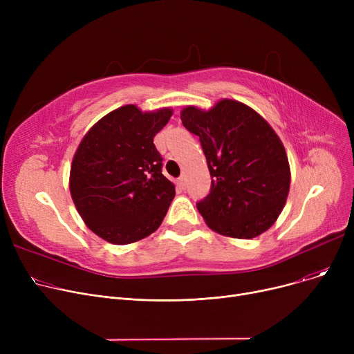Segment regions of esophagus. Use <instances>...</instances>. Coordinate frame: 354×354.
Wrapping results in <instances>:
<instances>
[{
    "mask_svg": "<svg viewBox=\"0 0 354 354\" xmlns=\"http://www.w3.org/2000/svg\"><path fill=\"white\" fill-rule=\"evenodd\" d=\"M178 185H179L180 189L187 188V176H180V178L178 179Z\"/></svg>",
    "mask_w": 354,
    "mask_h": 354,
    "instance_id": "obj_1",
    "label": "esophagus"
}]
</instances>
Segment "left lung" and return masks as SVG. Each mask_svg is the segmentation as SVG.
I'll return each instance as SVG.
<instances>
[{
    "label": "left lung",
    "instance_id": "8db88e82",
    "mask_svg": "<svg viewBox=\"0 0 354 354\" xmlns=\"http://www.w3.org/2000/svg\"><path fill=\"white\" fill-rule=\"evenodd\" d=\"M180 119L199 136L212 178L209 195L196 203L207 225L239 239L271 228L286 205L291 174L284 145L268 122L232 99L209 110L187 106Z\"/></svg>",
    "mask_w": 354,
    "mask_h": 354
}]
</instances>
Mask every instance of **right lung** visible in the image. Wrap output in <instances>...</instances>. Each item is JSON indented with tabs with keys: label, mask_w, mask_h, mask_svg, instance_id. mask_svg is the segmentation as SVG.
<instances>
[{
	"label": "right lung",
	"mask_w": 354,
	"mask_h": 354,
	"mask_svg": "<svg viewBox=\"0 0 354 354\" xmlns=\"http://www.w3.org/2000/svg\"><path fill=\"white\" fill-rule=\"evenodd\" d=\"M172 113L169 107L122 106L93 124L74 153L73 202L88 230L110 244H132L155 232L175 198L153 143Z\"/></svg>",
	"instance_id": "obj_1"
}]
</instances>
